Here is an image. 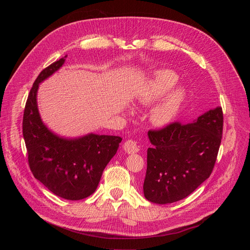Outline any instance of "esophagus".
I'll use <instances>...</instances> for the list:
<instances>
[{
    "label": "esophagus",
    "mask_w": 250,
    "mask_h": 250,
    "mask_svg": "<svg viewBox=\"0 0 250 250\" xmlns=\"http://www.w3.org/2000/svg\"><path fill=\"white\" fill-rule=\"evenodd\" d=\"M124 149L126 153L128 154H133V153H136L139 151V148L137 146V144L136 141L133 140V139H127L125 145H124Z\"/></svg>",
    "instance_id": "esophagus-1"
}]
</instances>
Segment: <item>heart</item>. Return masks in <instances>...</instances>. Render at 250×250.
I'll return each instance as SVG.
<instances>
[{
    "instance_id": "1",
    "label": "heart",
    "mask_w": 250,
    "mask_h": 250,
    "mask_svg": "<svg viewBox=\"0 0 250 250\" xmlns=\"http://www.w3.org/2000/svg\"><path fill=\"white\" fill-rule=\"evenodd\" d=\"M177 82V76L169 70H158L142 87L136 100L141 105H149L163 96ZM169 90V89H168ZM185 93L181 88H173L157 103L150 112V122L155 126L169 125L179 111Z\"/></svg>"
}]
</instances>
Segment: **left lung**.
Masks as SVG:
<instances>
[{"label": "left lung", "mask_w": 250, "mask_h": 250, "mask_svg": "<svg viewBox=\"0 0 250 250\" xmlns=\"http://www.w3.org/2000/svg\"><path fill=\"white\" fill-rule=\"evenodd\" d=\"M221 106L191 124L172 123L149 130L145 197L151 203L169 204L193 193L211 174L222 141Z\"/></svg>", "instance_id": "obj_1"}]
</instances>
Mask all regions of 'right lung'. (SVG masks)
Instances as JSON below:
<instances>
[{
	"label": "right lung",
	"mask_w": 250,
	"mask_h": 250,
	"mask_svg": "<svg viewBox=\"0 0 250 250\" xmlns=\"http://www.w3.org/2000/svg\"><path fill=\"white\" fill-rule=\"evenodd\" d=\"M65 57L43 69L35 79L23 112L22 134L29 168L35 179L56 196L77 201L96 191L104 169L117 153L122 137L89 133L66 138L53 133L43 124L37 102L39 85L56 72L64 64Z\"/></svg>",
	"instance_id": "add662e5"
}]
</instances>
